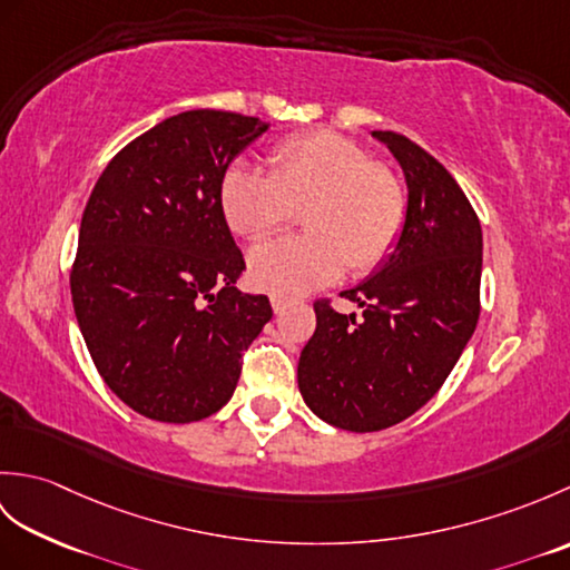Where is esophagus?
Masks as SVG:
<instances>
[{
  "label": "esophagus",
  "mask_w": 570,
  "mask_h": 570,
  "mask_svg": "<svg viewBox=\"0 0 570 570\" xmlns=\"http://www.w3.org/2000/svg\"><path fill=\"white\" fill-rule=\"evenodd\" d=\"M272 308H274L276 316H282V313L286 311V298H282V296H272Z\"/></svg>",
  "instance_id": "esophagus-1"
}]
</instances>
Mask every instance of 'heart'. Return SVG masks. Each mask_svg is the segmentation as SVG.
<instances>
[{
	"label": "heart",
	"instance_id": "b5f03b06",
	"mask_svg": "<svg viewBox=\"0 0 570 570\" xmlns=\"http://www.w3.org/2000/svg\"><path fill=\"white\" fill-rule=\"evenodd\" d=\"M272 174L237 161L220 184L233 233L264 237L306 208V235L276 237L249 252L252 284L301 296L347 272L365 276L390 257L406 220V190L390 166L337 131H306L278 144Z\"/></svg>",
	"mask_w": 570,
	"mask_h": 570
}]
</instances>
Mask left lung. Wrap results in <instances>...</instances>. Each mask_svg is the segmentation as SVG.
<instances>
[{
	"instance_id": "8db88e82",
	"label": "left lung",
	"mask_w": 570,
	"mask_h": 570,
	"mask_svg": "<svg viewBox=\"0 0 570 570\" xmlns=\"http://www.w3.org/2000/svg\"><path fill=\"white\" fill-rule=\"evenodd\" d=\"M402 166L406 220L390 257L341 296L362 316L316 304L298 392L335 429L409 419L441 390L480 316L482 229L455 178L396 131H372Z\"/></svg>"
}]
</instances>
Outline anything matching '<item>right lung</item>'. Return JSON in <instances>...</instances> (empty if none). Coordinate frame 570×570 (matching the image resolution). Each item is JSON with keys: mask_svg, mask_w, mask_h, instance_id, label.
Returning a JSON list of instances; mask_svg holds the SVG:
<instances>
[{"mask_svg": "<svg viewBox=\"0 0 570 570\" xmlns=\"http://www.w3.org/2000/svg\"><path fill=\"white\" fill-rule=\"evenodd\" d=\"M266 129L220 110L168 117L107 164L85 205L72 308L100 377L141 416L220 411L272 321L269 298L235 288L245 259L220 208L227 166Z\"/></svg>", "mask_w": 570, "mask_h": 570, "instance_id": "right-lung-1", "label": "right lung"}]
</instances>
